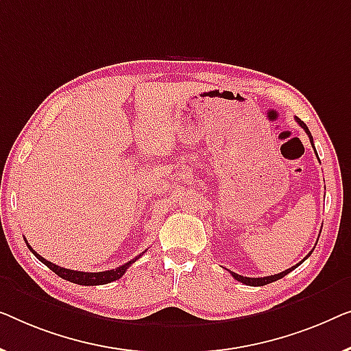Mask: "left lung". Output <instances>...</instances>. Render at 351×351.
<instances>
[{
    "mask_svg": "<svg viewBox=\"0 0 351 351\" xmlns=\"http://www.w3.org/2000/svg\"><path fill=\"white\" fill-rule=\"evenodd\" d=\"M295 121H298V124L304 128L305 133H307L308 138H310V143H312V146H313V136L310 135L308 127L305 125L304 122L299 119V117H295ZM313 147H315V146H313ZM315 152H317V151H315ZM310 254H312V251H310V253H308L307 256H305L304 261L307 259ZM300 263H302V261H300ZM300 263H299V264H295V265H293V267L288 269V270H285V272H280V274H276V275H270V276H261V278H250V276H243V275H239V274H234V272H230V274H232V276H234V278H235L237 281H241V283H243V285H248V286H264V285L274 283V281L280 280V278H283V276H285V275H288V274L291 272V270H294L295 267H299Z\"/></svg>",
    "mask_w": 351,
    "mask_h": 351,
    "instance_id": "left-lung-1",
    "label": "left lung"
}]
</instances>
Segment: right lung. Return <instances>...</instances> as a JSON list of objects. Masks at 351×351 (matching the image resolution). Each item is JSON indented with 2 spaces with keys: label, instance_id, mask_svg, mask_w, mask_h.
<instances>
[{
  "label": "right lung",
  "instance_id": "add662e5",
  "mask_svg": "<svg viewBox=\"0 0 351 351\" xmlns=\"http://www.w3.org/2000/svg\"><path fill=\"white\" fill-rule=\"evenodd\" d=\"M27 246L29 248V251L36 256V258L41 261L44 265H47L49 269L52 270V272H56L60 278L63 280H68L71 281V283H76V285H84V286H97V285H106V283H111V281H116L119 280L122 275L127 272V269L130 267V265L135 263V261L140 258V256H136L133 261H128L127 264L121 265V267L117 269H112V270H105V272H79V270H71V269H63V267H58V265L52 264L51 261H46L43 258V256H39L36 251H34L32 246L27 243Z\"/></svg>",
  "mask_w": 351,
  "mask_h": 351
}]
</instances>
